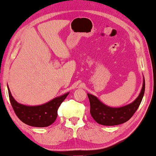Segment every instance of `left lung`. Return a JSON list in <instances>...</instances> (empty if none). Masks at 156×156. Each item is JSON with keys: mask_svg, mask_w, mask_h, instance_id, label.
Wrapping results in <instances>:
<instances>
[{"mask_svg": "<svg viewBox=\"0 0 156 156\" xmlns=\"http://www.w3.org/2000/svg\"><path fill=\"white\" fill-rule=\"evenodd\" d=\"M145 92V80L140 94L129 105L112 108L101 103L94 96L87 94L90 102V114L98 123L104 126H116L126 122L131 118L141 103Z\"/></svg>", "mask_w": 156, "mask_h": 156, "instance_id": "left-lung-1", "label": "left lung"}]
</instances>
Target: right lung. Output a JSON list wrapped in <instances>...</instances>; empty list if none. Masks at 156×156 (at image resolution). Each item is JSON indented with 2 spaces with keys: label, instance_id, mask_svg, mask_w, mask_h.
<instances>
[{
  "label": "right lung",
  "instance_id": "obj_1",
  "mask_svg": "<svg viewBox=\"0 0 156 156\" xmlns=\"http://www.w3.org/2000/svg\"><path fill=\"white\" fill-rule=\"evenodd\" d=\"M10 104L16 116L25 124L35 127H47L55 122L57 117V110L69 93L57 97L40 106H25L17 102L12 97L8 88Z\"/></svg>",
  "mask_w": 156,
  "mask_h": 156
}]
</instances>
